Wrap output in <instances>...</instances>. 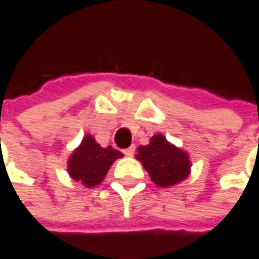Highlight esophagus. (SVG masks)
I'll return each mask as SVG.
<instances>
[{"label":"esophagus","instance_id":"34e87169","mask_svg":"<svg viewBox=\"0 0 259 259\" xmlns=\"http://www.w3.org/2000/svg\"><path fill=\"white\" fill-rule=\"evenodd\" d=\"M135 150H136L135 146H130V147L124 148V150H123V154H124V155H127V157H132V155L135 154Z\"/></svg>","mask_w":259,"mask_h":259}]
</instances>
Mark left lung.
<instances>
[{"mask_svg":"<svg viewBox=\"0 0 259 259\" xmlns=\"http://www.w3.org/2000/svg\"><path fill=\"white\" fill-rule=\"evenodd\" d=\"M136 158L143 164L155 185L168 188L189 175V158L185 151L177 148L161 135L151 137L150 144L137 148Z\"/></svg>","mask_w":259,"mask_h":259,"instance_id":"obj_1","label":"left lung"}]
</instances>
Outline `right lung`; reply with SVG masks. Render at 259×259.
Returning <instances> with one entry per match:
<instances>
[{
  "instance_id": "1",
  "label": "right lung",
  "mask_w": 259,
  "mask_h": 259,
  "mask_svg": "<svg viewBox=\"0 0 259 259\" xmlns=\"http://www.w3.org/2000/svg\"><path fill=\"white\" fill-rule=\"evenodd\" d=\"M122 157V153L112 147H101L92 136L84 140L68 160V174L74 181L92 188L102 182L112 162Z\"/></svg>"
}]
</instances>
